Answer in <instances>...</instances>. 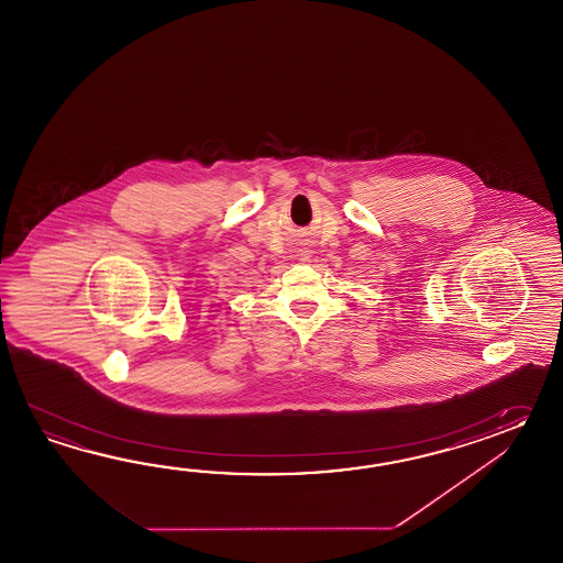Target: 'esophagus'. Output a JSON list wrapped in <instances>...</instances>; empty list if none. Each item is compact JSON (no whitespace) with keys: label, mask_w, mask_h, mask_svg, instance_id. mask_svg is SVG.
<instances>
[{"label":"esophagus","mask_w":563,"mask_h":563,"mask_svg":"<svg viewBox=\"0 0 563 563\" xmlns=\"http://www.w3.org/2000/svg\"><path fill=\"white\" fill-rule=\"evenodd\" d=\"M298 257L301 262H306L310 257V252L308 250H298Z\"/></svg>","instance_id":"obj_1"}]
</instances>
